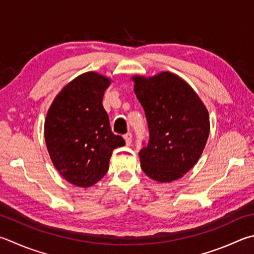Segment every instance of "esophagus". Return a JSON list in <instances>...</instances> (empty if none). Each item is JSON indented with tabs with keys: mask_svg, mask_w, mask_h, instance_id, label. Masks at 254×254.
<instances>
[{
	"mask_svg": "<svg viewBox=\"0 0 254 254\" xmlns=\"http://www.w3.org/2000/svg\"><path fill=\"white\" fill-rule=\"evenodd\" d=\"M123 137H124V140H126L127 145H131V143H132V134H131V133L130 132L127 133V134L123 135Z\"/></svg>",
	"mask_w": 254,
	"mask_h": 254,
	"instance_id": "esophagus-1",
	"label": "esophagus"
}]
</instances>
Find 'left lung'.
Segmentation results:
<instances>
[{
	"label": "left lung",
	"instance_id": "8db88e82",
	"mask_svg": "<svg viewBox=\"0 0 254 254\" xmlns=\"http://www.w3.org/2000/svg\"><path fill=\"white\" fill-rule=\"evenodd\" d=\"M145 112L150 140L139 152L141 168L158 182L182 178L194 167L210 133L209 112L194 90L177 74L133 76Z\"/></svg>",
	"mask_w": 254,
	"mask_h": 254
}]
</instances>
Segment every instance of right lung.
Masks as SVG:
<instances>
[{"instance_id": "obj_1", "label": "right lung", "mask_w": 254, "mask_h": 254, "mask_svg": "<svg viewBox=\"0 0 254 254\" xmlns=\"http://www.w3.org/2000/svg\"><path fill=\"white\" fill-rule=\"evenodd\" d=\"M110 84L109 77L86 72L63 87L48 111L44 137L50 158L73 186L99 182L108 172L113 150L126 144L112 132L102 105Z\"/></svg>"}]
</instances>
